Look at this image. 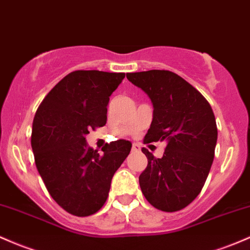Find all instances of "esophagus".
<instances>
[{
    "instance_id": "obj_1",
    "label": "esophagus",
    "mask_w": 250,
    "mask_h": 250,
    "mask_svg": "<svg viewBox=\"0 0 250 250\" xmlns=\"http://www.w3.org/2000/svg\"><path fill=\"white\" fill-rule=\"evenodd\" d=\"M131 150H133V152H139V150H140V146H139V145L134 144L133 147H131Z\"/></svg>"
}]
</instances>
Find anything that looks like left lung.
Wrapping results in <instances>:
<instances>
[{
  "label": "left lung",
  "mask_w": 250,
  "mask_h": 250,
  "mask_svg": "<svg viewBox=\"0 0 250 250\" xmlns=\"http://www.w3.org/2000/svg\"><path fill=\"white\" fill-rule=\"evenodd\" d=\"M127 78L146 92L154 109L144 142H166L160 159L142 148L148 165L139 177L140 188L156 209L182 210L209 175L217 142L215 115L201 92L171 71L128 73Z\"/></svg>",
  "instance_id": "8db88e82"
}]
</instances>
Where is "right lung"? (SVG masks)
<instances>
[{
	"label": "right lung",
	"mask_w": 250,
	"mask_h": 250,
	"mask_svg": "<svg viewBox=\"0 0 250 250\" xmlns=\"http://www.w3.org/2000/svg\"><path fill=\"white\" fill-rule=\"evenodd\" d=\"M125 76L68 73L35 112L31 140L38 172L52 198L75 216H90L103 207L112 177L131 149L130 141L117 140L98 153L85 139L106 123L109 97Z\"/></svg>",
	"instance_id": "1"
}]
</instances>
